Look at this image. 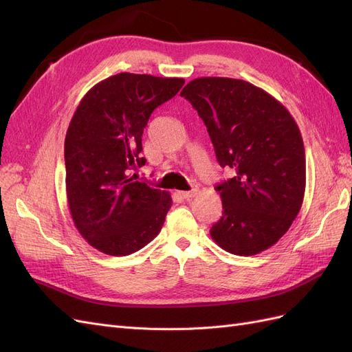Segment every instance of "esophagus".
Returning a JSON list of instances; mask_svg holds the SVG:
<instances>
[{
	"instance_id": "esophagus-1",
	"label": "esophagus",
	"mask_w": 352,
	"mask_h": 352,
	"mask_svg": "<svg viewBox=\"0 0 352 352\" xmlns=\"http://www.w3.org/2000/svg\"><path fill=\"white\" fill-rule=\"evenodd\" d=\"M179 194H180V197H182V198H185V199H189V198L195 197V194H197V189L194 188L192 190H184V192H179Z\"/></svg>"
}]
</instances>
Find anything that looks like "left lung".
Wrapping results in <instances>:
<instances>
[{"mask_svg": "<svg viewBox=\"0 0 352 352\" xmlns=\"http://www.w3.org/2000/svg\"><path fill=\"white\" fill-rule=\"evenodd\" d=\"M180 97L197 110L219 164L232 175L216 186L223 212L211 238L243 257L270 248L304 199L305 151L294 117L270 94L239 79H194Z\"/></svg>", "mask_w": 352, "mask_h": 352, "instance_id": "left-lung-1", "label": "left lung"}]
</instances>
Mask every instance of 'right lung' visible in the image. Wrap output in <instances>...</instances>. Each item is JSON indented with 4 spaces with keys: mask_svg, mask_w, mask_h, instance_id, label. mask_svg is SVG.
<instances>
[{
    "mask_svg": "<svg viewBox=\"0 0 352 352\" xmlns=\"http://www.w3.org/2000/svg\"><path fill=\"white\" fill-rule=\"evenodd\" d=\"M179 78L119 73L95 85L74 111L65 141L66 192L80 235L122 257L162 230L172 197L132 170L145 166L142 133L151 113L184 87Z\"/></svg>",
    "mask_w": 352,
    "mask_h": 352,
    "instance_id": "right-lung-1",
    "label": "right lung"
}]
</instances>
